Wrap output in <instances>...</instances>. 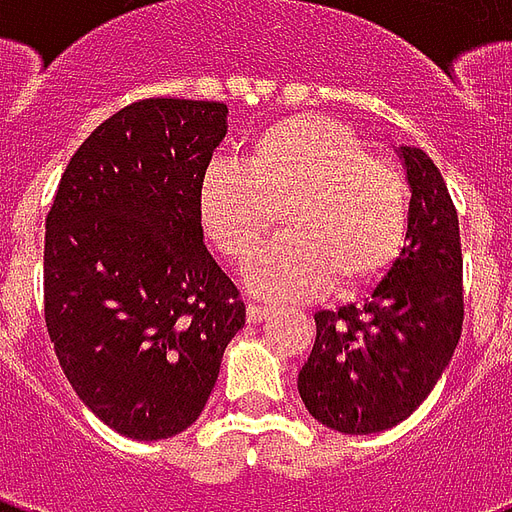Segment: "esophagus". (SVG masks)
Returning a JSON list of instances; mask_svg holds the SVG:
<instances>
[{
    "instance_id": "1",
    "label": "esophagus",
    "mask_w": 512,
    "mask_h": 512,
    "mask_svg": "<svg viewBox=\"0 0 512 512\" xmlns=\"http://www.w3.org/2000/svg\"><path fill=\"white\" fill-rule=\"evenodd\" d=\"M271 311H273L271 305L249 303L247 305V321H249V324H260L263 319H268V313H271Z\"/></svg>"
}]
</instances>
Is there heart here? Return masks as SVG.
<instances>
[{"label":"heart","mask_w":512,"mask_h":512,"mask_svg":"<svg viewBox=\"0 0 512 512\" xmlns=\"http://www.w3.org/2000/svg\"><path fill=\"white\" fill-rule=\"evenodd\" d=\"M281 207V233L257 252L247 284L263 297L327 287L353 295L396 263L409 233V185L327 114H289L244 143L241 162H212L196 185V220L225 263L244 265Z\"/></svg>","instance_id":"b5f03b06"}]
</instances>
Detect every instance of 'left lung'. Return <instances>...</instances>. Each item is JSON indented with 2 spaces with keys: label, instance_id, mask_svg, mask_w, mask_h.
Masks as SVG:
<instances>
[{
  "label": "left lung",
  "instance_id": "8db88e82",
  "mask_svg": "<svg viewBox=\"0 0 512 512\" xmlns=\"http://www.w3.org/2000/svg\"><path fill=\"white\" fill-rule=\"evenodd\" d=\"M412 188L409 233L364 305L316 313V342L297 377L308 412L366 436L406 420L436 388L462 335L460 220L425 151L401 148Z\"/></svg>",
  "mask_w": 512,
  "mask_h": 512
}]
</instances>
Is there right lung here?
Listing matches in <instances>:
<instances>
[{
    "instance_id": "1",
    "label": "right lung",
    "mask_w": 512,
    "mask_h": 512,
    "mask_svg": "<svg viewBox=\"0 0 512 512\" xmlns=\"http://www.w3.org/2000/svg\"><path fill=\"white\" fill-rule=\"evenodd\" d=\"M225 116L217 100L124 106L76 148L47 212V335L76 396L127 438L199 420L247 319L196 220Z\"/></svg>"
}]
</instances>
